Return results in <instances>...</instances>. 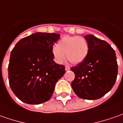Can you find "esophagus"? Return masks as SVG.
<instances>
[{
  "instance_id": "1",
  "label": "esophagus",
  "mask_w": 123,
  "mask_h": 123,
  "mask_svg": "<svg viewBox=\"0 0 123 123\" xmlns=\"http://www.w3.org/2000/svg\"><path fill=\"white\" fill-rule=\"evenodd\" d=\"M69 70H70L69 67V66H66V67H65V71H69Z\"/></svg>"
}]
</instances>
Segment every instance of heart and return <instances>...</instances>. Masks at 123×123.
<instances>
[{"label":"heart","mask_w":123,"mask_h":123,"mask_svg":"<svg viewBox=\"0 0 123 123\" xmlns=\"http://www.w3.org/2000/svg\"><path fill=\"white\" fill-rule=\"evenodd\" d=\"M88 41L82 37L65 36L52 49L54 58L58 63H62L65 54L69 61L78 64L86 58L88 53Z\"/></svg>","instance_id":"heart-1"}]
</instances>
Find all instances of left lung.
<instances>
[{"label":"left lung","mask_w":123,"mask_h":123,"mask_svg":"<svg viewBox=\"0 0 123 123\" xmlns=\"http://www.w3.org/2000/svg\"><path fill=\"white\" fill-rule=\"evenodd\" d=\"M89 49L86 58L71 67L75 79L71 87L76 95L84 99H98L108 93L116 82L118 74L117 56L106 41L86 35Z\"/></svg>","instance_id":"obj_1"}]
</instances>
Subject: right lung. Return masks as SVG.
<instances>
[{
	"label": "right lung",
	"mask_w": 123,
	"mask_h": 123,
	"mask_svg": "<svg viewBox=\"0 0 123 123\" xmlns=\"http://www.w3.org/2000/svg\"><path fill=\"white\" fill-rule=\"evenodd\" d=\"M56 33L35 32L16 43L8 67L9 81L15 96L26 104H40L53 95L55 85L65 73V66L54 61Z\"/></svg>",
	"instance_id": "add662e5"
}]
</instances>
